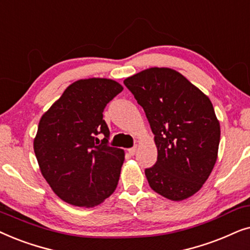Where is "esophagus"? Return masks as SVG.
<instances>
[{
	"label": "esophagus",
	"mask_w": 250,
	"mask_h": 250,
	"mask_svg": "<svg viewBox=\"0 0 250 250\" xmlns=\"http://www.w3.org/2000/svg\"><path fill=\"white\" fill-rule=\"evenodd\" d=\"M128 152H129V154H130V155H135L136 152H137V146H134V147L129 148Z\"/></svg>",
	"instance_id": "34e87169"
}]
</instances>
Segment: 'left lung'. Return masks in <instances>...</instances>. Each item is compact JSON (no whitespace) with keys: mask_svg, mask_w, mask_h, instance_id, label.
I'll return each mask as SVG.
<instances>
[{"mask_svg":"<svg viewBox=\"0 0 250 250\" xmlns=\"http://www.w3.org/2000/svg\"><path fill=\"white\" fill-rule=\"evenodd\" d=\"M123 83L154 134L158 159L145 169L149 186L172 201L189 198L217 160L221 128L210 99L171 68L145 69Z\"/></svg>","mask_w":250,"mask_h":250,"instance_id":"left-lung-1","label":"left lung"}]
</instances>
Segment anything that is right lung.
<instances>
[{
	"instance_id": "obj_1",
	"label": "right lung",
	"mask_w": 250,
	"mask_h": 250,
	"mask_svg": "<svg viewBox=\"0 0 250 250\" xmlns=\"http://www.w3.org/2000/svg\"><path fill=\"white\" fill-rule=\"evenodd\" d=\"M123 90L109 79L79 80L42 115L34 152L43 177L62 200L94 207L118 186L125 152L108 145L103 112ZM103 134L102 141L98 136Z\"/></svg>"
}]
</instances>
